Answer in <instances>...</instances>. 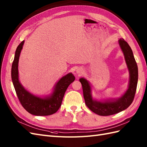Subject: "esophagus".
<instances>
[{"mask_svg": "<svg viewBox=\"0 0 147 147\" xmlns=\"http://www.w3.org/2000/svg\"><path fill=\"white\" fill-rule=\"evenodd\" d=\"M76 73H77L79 75H81V74H82L83 73V69H82V68H78L77 70H76Z\"/></svg>", "mask_w": 147, "mask_h": 147, "instance_id": "34e87169", "label": "esophagus"}]
</instances>
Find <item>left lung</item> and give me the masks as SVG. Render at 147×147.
Wrapping results in <instances>:
<instances>
[{"label": "left lung", "instance_id": "1", "mask_svg": "<svg viewBox=\"0 0 147 147\" xmlns=\"http://www.w3.org/2000/svg\"><path fill=\"white\" fill-rule=\"evenodd\" d=\"M119 44L124 55L130 74L128 89L122 97L112 102H102L97 101L92 98L91 88L89 82L84 78L79 79L82 86L83 95L86 105L92 111L100 116H110L125 110L132 103L136 94L138 82L137 63L134 58L132 50L127 42L124 39H120Z\"/></svg>", "mask_w": 147, "mask_h": 147}]
</instances>
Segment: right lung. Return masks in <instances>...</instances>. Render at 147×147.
<instances>
[{"label":"right lung","instance_id":"obj_1","mask_svg":"<svg viewBox=\"0 0 147 147\" xmlns=\"http://www.w3.org/2000/svg\"><path fill=\"white\" fill-rule=\"evenodd\" d=\"M24 42L23 40L16 48L11 66V79L16 95L23 107L30 114L35 116L51 115L60 108L67 88L74 81L75 77L72 73H69L61 78L50 97L42 98L29 93L25 90L18 80V61Z\"/></svg>","mask_w":147,"mask_h":147}]
</instances>
